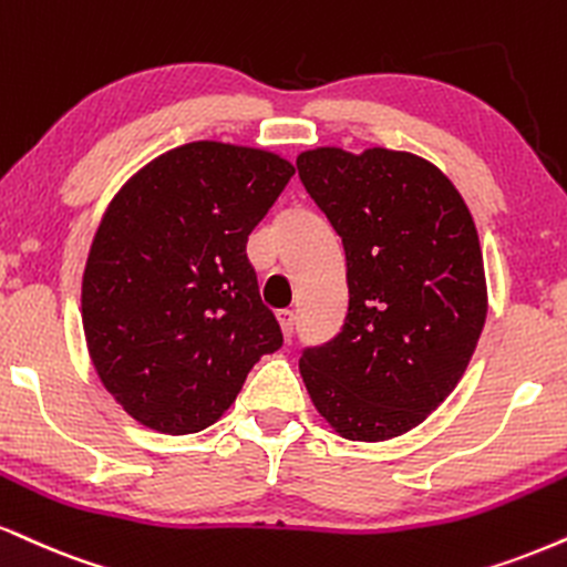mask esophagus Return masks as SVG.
<instances>
[{"label": "esophagus", "instance_id": "esophagus-1", "mask_svg": "<svg viewBox=\"0 0 567 567\" xmlns=\"http://www.w3.org/2000/svg\"><path fill=\"white\" fill-rule=\"evenodd\" d=\"M277 319H279V327H282L285 340H290L292 332H296V311H279Z\"/></svg>", "mask_w": 567, "mask_h": 567}]
</instances>
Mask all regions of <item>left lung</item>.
I'll return each mask as SVG.
<instances>
[{"label": "left lung", "mask_w": 567, "mask_h": 567, "mask_svg": "<svg viewBox=\"0 0 567 567\" xmlns=\"http://www.w3.org/2000/svg\"><path fill=\"white\" fill-rule=\"evenodd\" d=\"M306 193L346 250L349 313L301 353L313 406L343 439L417 427L465 374L486 322L473 216L433 163L399 150H306Z\"/></svg>", "instance_id": "8db88e82"}]
</instances>
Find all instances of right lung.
I'll use <instances>...</instances> for the list:
<instances>
[{
	"label": "right lung",
	"mask_w": 567,
	"mask_h": 567,
	"mask_svg": "<svg viewBox=\"0 0 567 567\" xmlns=\"http://www.w3.org/2000/svg\"><path fill=\"white\" fill-rule=\"evenodd\" d=\"M292 174L266 150L189 142L147 163L107 206L81 322L102 385L145 427L214 425L256 361L282 346L245 245Z\"/></svg>",
	"instance_id": "1"
}]
</instances>
